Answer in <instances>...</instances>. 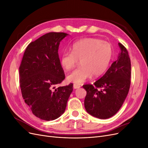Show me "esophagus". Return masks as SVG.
<instances>
[{
  "label": "esophagus",
  "instance_id": "1",
  "mask_svg": "<svg viewBox=\"0 0 148 148\" xmlns=\"http://www.w3.org/2000/svg\"><path fill=\"white\" fill-rule=\"evenodd\" d=\"M80 88V86H79V85L75 84H73V88H74V89H78V88Z\"/></svg>",
  "mask_w": 148,
  "mask_h": 148
}]
</instances>
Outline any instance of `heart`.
<instances>
[{
  "label": "heart",
  "mask_w": 148,
  "mask_h": 148,
  "mask_svg": "<svg viewBox=\"0 0 148 148\" xmlns=\"http://www.w3.org/2000/svg\"><path fill=\"white\" fill-rule=\"evenodd\" d=\"M114 55L111 44L96 38H84L75 42L71 52H64L60 64L65 70L73 69L80 60L81 67L67 77L69 82L80 85L92 77L104 74L110 64Z\"/></svg>",
  "instance_id": "1"
}]
</instances>
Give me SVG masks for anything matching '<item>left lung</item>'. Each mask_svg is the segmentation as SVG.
Returning a JSON list of instances; mask_svg holds the SVG:
<instances>
[{
  "mask_svg": "<svg viewBox=\"0 0 148 148\" xmlns=\"http://www.w3.org/2000/svg\"><path fill=\"white\" fill-rule=\"evenodd\" d=\"M120 52L106 73L92 84H84V107L98 119L114 116L122 107L130 86L131 62L127 49L119 43Z\"/></svg>",
  "mask_w": 148,
  "mask_h": 148,
  "instance_id": "1",
  "label": "left lung"
}]
</instances>
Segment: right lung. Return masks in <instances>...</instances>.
Instances as JSON below:
<instances>
[{
	"label": "right lung",
	"mask_w": 148,
	"mask_h": 148,
	"mask_svg": "<svg viewBox=\"0 0 148 148\" xmlns=\"http://www.w3.org/2000/svg\"><path fill=\"white\" fill-rule=\"evenodd\" d=\"M68 35L51 32L31 42L19 68L22 96L33 114L44 120L60 117L73 91L72 83L56 88L65 79L58 50L60 41Z\"/></svg>",
	"instance_id": "1"
}]
</instances>
